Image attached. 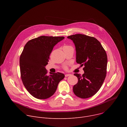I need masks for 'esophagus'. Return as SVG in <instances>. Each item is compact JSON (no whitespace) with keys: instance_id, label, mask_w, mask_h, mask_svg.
<instances>
[{"instance_id":"obj_1","label":"esophagus","mask_w":127,"mask_h":127,"mask_svg":"<svg viewBox=\"0 0 127 127\" xmlns=\"http://www.w3.org/2000/svg\"><path fill=\"white\" fill-rule=\"evenodd\" d=\"M71 75L70 74H65V77H68V76H71Z\"/></svg>"}]
</instances>
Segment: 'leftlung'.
Listing matches in <instances>:
<instances>
[{
  "label": "left lung",
  "mask_w": 127,
  "mask_h": 127,
  "mask_svg": "<svg viewBox=\"0 0 127 127\" xmlns=\"http://www.w3.org/2000/svg\"><path fill=\"white\" fill-rule=\"evenodd\" d=\"M68 39L75 46L76 62L84 67V73H75L78 82L73 87L78 97L87 98L94 95L100 88L106 74V53L100 43L95 38L82 34L69 35Z\"/></svg>",
  "instance_id": "8db88e82"
}]
</instances>
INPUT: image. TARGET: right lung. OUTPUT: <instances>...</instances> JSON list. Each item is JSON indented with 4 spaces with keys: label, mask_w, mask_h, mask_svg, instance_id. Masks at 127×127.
<instances>
[{
    "label": "right lung",
    "mask_w": 127,
    "mask_h": 127,
    "mask_svg": "<svg viewBox=\"0 0 127 127\" xmlns=\"http://www.w3.org/2000/svg\"><path fill=\"white\" fill-rule=\"evenodd\" d=\"M64 38L41 36L28 41L24 48L20 59L21 78L27 90L35 98L44 99L52 96L65 77L59 72L48 75L45 68L54 47Z\"/></svg>",
    "instance_id": "right-lung-1"
}]
</instances>
